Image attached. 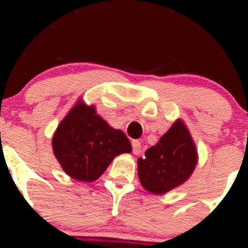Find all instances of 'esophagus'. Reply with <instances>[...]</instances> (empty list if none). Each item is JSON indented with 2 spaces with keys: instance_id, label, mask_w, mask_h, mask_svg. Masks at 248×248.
I'll use <instances>...</instances> for the list:
<instances>
[{
  "instance_id": "1",
  "label": "esophagus",
  "mask_w": 248,
  "mask_h": 248,
  "mask_svg": "<svg viewBox=\"0 0 248 248\" xmlns=\"http://www.w3.org/2000/svg\"><path fill=\"white\" fill-rule=\"evenodd\" d=\"M132 147H133V154L139 155L141 152V142L139 140H133L132 141Z\"/></svg>"
}]
</instances>
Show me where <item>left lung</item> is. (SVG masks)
I'll list each match as a JSON object with an SVG mask.
<instances>
[{
	"label": "left lung",
	"instance_id": "obj_1",
	"mask_svg": "<svg viewBox=\"0 0 248 248\" xmlns=\"http://www.w3.org/2000/svg\"><path fill=\"white\" fill-rule=\"evenodd\" d=\"M198 151L182 120H176L155 146L138 158L141 186L152 194H164L181 186L193 174Z\"/></svg>",
	"mask_w": 248,
	"mask_h": 248
}]
</instances>
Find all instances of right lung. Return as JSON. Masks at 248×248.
I'll use <instances>...</instances> for the list:
<instances>
[{
    "label": "right lung",
    "mask_w": 248,
    "mask_h": 248,
    "mask_svg": "<svg viewBox=\"0 0 248 248\" xmlns=\"http://www.w3.org/2000/svg\"><path fill=\"white\" fill-rule=\"evenodd\" d=\"M51 142L63 171L82 182L96 181L115 157L132 152L126 134L109 126L94 106L81 99L60 122Z\"/></svg>",
    "instance_id": "1"
}]
</instances>
